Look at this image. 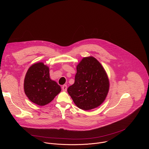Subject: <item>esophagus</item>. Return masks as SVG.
<instances>
[{
	"label": "esophagus",
	"mask_w": 149,
	"mask_h": 149,
	"mask_svg": "<svg viewBox=\"0 0 149 149\" xmlns=\"http://www.w3.org/2000/svg\"><path fill=\"white\" fill-rule=\"evenodd\" d=\"M62 89L63 91H66L67 90V85H63V86L62 87Z\"/></svg>",
	"instance_id": "1"
}]
</instances>
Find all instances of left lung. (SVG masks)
<instances>
[{
	"mask_svg": "<svg viewBox=\"0 0 149 149\" xmlns=\"http://www.w3.org/2000/svg\"><path fill=\"white\" fill-rule=\"evenodd\" d=\"M105 70L95 58H84L77 66L75 82L67 91L78 108L90 110L100 106L109 90Z\"/></svg>",
	"mask_w": 149,
	"mask_h": 149,
	"instance_id": "left-lung-1",
	"label": "left lung"
}]
</instances>
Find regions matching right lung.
Returning <instances> with one entry per match:
<instances>
[{
	"label": "right lung",
	"instance_id": "add662e5",
	"mask_svg": "<svg viewBox=\"0 0 149 149\" xmlns=\"http://www.w3.org/2000/svg\"><path fill=\"white\" fill-rule=\"evenodd\" d=\"M24 91L32 102L43 106L51 102L61 91V87L49 77V67L44 63L33 64L24 80Z\"/></svg>",
	"mask_w": 149,
	"mask_h": 149
}]
</instances>
